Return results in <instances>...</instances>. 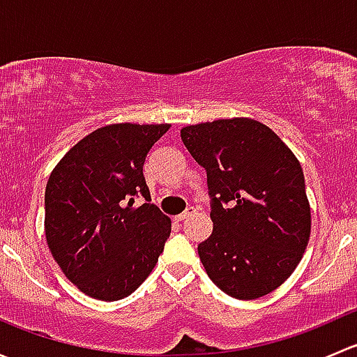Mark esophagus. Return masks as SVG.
<instances>
[{
	"mask_svg": "<svg viewBox=\"0 0 357 357\" xmlns=\"http://www.w3.org/2000/svg\"><path fill=\"white\" fill-rule=\"evenodd\" d=\"M195 212H197L195 207H188L185 212H183V214L178 215V221H185V219H190L193 214H195Z\"/></svg>",
	"mask_w": 357,
	"mask_h": 357,
	"instance_id": "obj_1",
	"label": "esophagus"
}]
</instances>
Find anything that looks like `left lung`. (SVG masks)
Returning a JSON list of instances; mask_svg holds the SVG:
<instances>
[{"label": "left lung", "mask_w": 357, "mask_h": 357, "mask_svg": "<svg viewBox=\"0 0 357 357\" xmlns=\"http://www.w3.org/2000/svg\"><path fill=\"white\" fill-rule=\"evenodd\" d=\"M181 139L207 171L214 228L199 255L208 278L240 301L276 290L311 235L301 162L273 129L247 117L186 126Z\"/></svg>", "instance_id": "8db88e82"}]
</instances>
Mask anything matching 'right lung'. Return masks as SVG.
<instances>
[{
    "instance_id": "right-lung-1",
    "label": "right lung",
    "mask_w": 357,
    "mask_h": 357,
    "mask_svg": "<svg viewBox=\"0 0 357 357\" xmlns=\"http://www.w3.org/2000/svg\"><path fill=\"white\" fill-rule=\"evenodd\" d=\"M171 124H109L55 165L45 192V235L67 280L98 301H119L155 268L171 219L150 204L146 153ZM147 204L135 208L134 197Z\"/></svg>"
}]
</instances>
